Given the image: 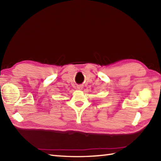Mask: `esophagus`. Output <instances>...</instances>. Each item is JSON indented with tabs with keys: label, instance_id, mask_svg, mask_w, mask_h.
<instances>
[{
	"label": "esophagus",
	"instance_id": "obj_1",
	"mask_svg": "<svg viewBox=\"0 0 161 161\" xmlns=\"http://www.w3.org/2000/svg\"><path fill=\"white\" fill-rule=\"evenodd\" d=\"M82 88H83V86H81V85H79V86H77V88L78 89H82Z\"/></svg>",
	"mask_w": 161,
	"mask_h": 161
}]
</instances>
